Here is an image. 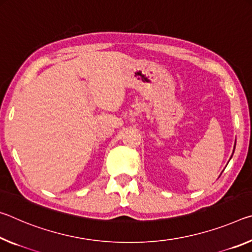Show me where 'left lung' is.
<instances>
[{
  "mask_svg": "<svg viewBox=\"0 0 252 252\" xmlns=\"http://www.w3.org/2000/svg\"><path fill=\"white\" fill-rule=\"evenodd\" d=\"M234 148H236V144H234ZM233 152H234V150H233ZM233 154V153H232ZM231 158H232V155H231ZM231 158H230V159H231Z\"/></svg>",
  "mask_w": 252,
  "mask_h": 252,
  "instance_id": "1",
  "label": "left lung"
}]
</instances>
